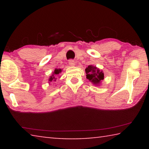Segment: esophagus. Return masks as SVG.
<instances>
[{"mask_svg":"<svg viewBox=\"0 0 149 149\" xmlns=\"http://www.w3.org/2000/svg\"><path fill=\"white\" fill-rule=\"evenodd\" d=\"M69 64L70 66H75V62L73 60H69Z\"/></svg>","mask_w":149,"mask_h":149,"instance_id":"1","label":"esophagus"}]
</instances>
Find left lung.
Wrapping results in <instances>:
<instances>
[{
  "label": "left lung",
  "mask_w": 149,
  "mask_h": 149,
  "mask_svg": "<svg viewBox=\"0 0 149 149\" xmlns=\"http://www.w3.org/2000/svg\"><path fill=\"white\" fill-rule=\"evenodd\" d=\"M85 73L87 79L97 86H99L101 84L102 81L104 79V74L102 70H100L93 65H88L85 69Z\"/></svg>",
  "instance_id": "8db88e82"
}]
</instances>
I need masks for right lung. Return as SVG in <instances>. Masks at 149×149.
<instances>
[{"instance_id":"add662e5","label":"right lung","mask_w":149,"mask_h":149,"mask_svg":"<svg viewBox=\"0 0 149 149\" xmlns=\"http://www.w3.org/2000/svg\"><path fill=\"white\" fill-rule=\"evenodd\" d=\"M62 70L60 69V68H58V69L56 68V69H55L54 71L52 72V75L49 77V84H50V83L56 81V79H57V76H58V75H59V74L62 72Z\"/></svg>"}]
</instances>
